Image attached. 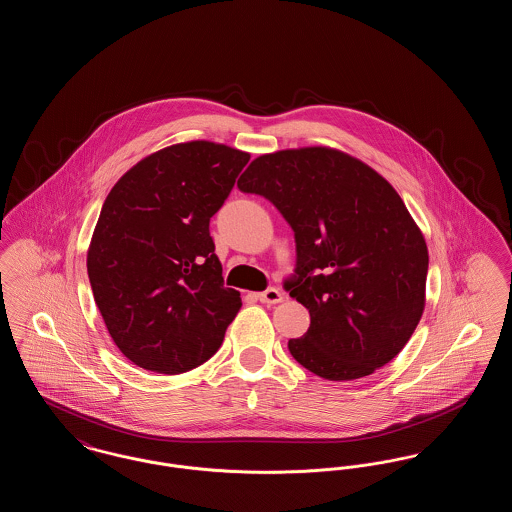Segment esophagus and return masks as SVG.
I'll return each mask as SVG.
<instances>
[{
	"mask_svg": "<svg viewBox=\"0 0 512 512\" xmlns=\"http://www.w3.org/2000/svg\"><path fill=\"white\" fill-rule=\"evenodd\" d=\"M257 299L261 303H267V305H274V303H280L282 301V292L276 290V288H268L265 292L259 293Z\"/></svg>",
	"mask_w": 512,
	"mask_h": 512,
	"instance_id": "1",
	"label": "esophagus"
}]
</instances>
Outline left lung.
Returning <instances> with one entry per match:
<instances>
[{"instance_id": "obj_1", "label": "left lung", "mask_w": 512, "mask_h": 512, "mask_svg": "<svg viewBox=\"0 0 512 512\" xmlns=\"http://www.w3.org/2000/svg\"><path fill=\"white\" fill-rule=\"evenodd\" d=\"M292 226L295 270L284 282L311 326L288 341L324 380H357L411 340L426 297L428 247L403 199L363 161L330 147L257 157L238 180Z\"/></svg>"}]
</instances>
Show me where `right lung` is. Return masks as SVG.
<instances>
[{
	"label": "right lung",
	"mask_w": 512,
	"mask_h": 512,
	"mask_svg": "<svg viewBox=\"0 0 512 512\" xmlns=\"http://www.w3.org/2000/svg\"><path fill=\"white\" fill-rule=\"evenodd\" d=\"M249 153L205 140L147 155L107 195L88 249L105 326L134 365L180 374L209 361L242 307L209 234Z\"/></svg>",
	"instance_id": "add662e5"
}]
</instances>
